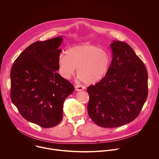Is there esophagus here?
<instances>
[{
  "instance_id": "esophagus-1",
  "label": "esophagus",
  "mask_w": 159,
  "mask_h": 159,
  "mask_svg": "<svg viewBox=\"0 0 159 159\" xmlns=\"http://www.w3.org/2000/svg\"><path fill=\"white\" fill-rule=\"evenodd\" d=\"M85 87L83 86V85H76L75 86V89L76 90H77V91H80V90H82L84 89H85Z\"/></svg>"
}]
</instances>
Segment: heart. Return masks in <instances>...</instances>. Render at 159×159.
Here are the masks:
<instances>
[{
  "instance_id": "heart-1",
  "label": "heart",
  "mask_w": 159,
  "mask_h": 159,
  "mask_svg": "<svg viewBox=\"0 0 159 159\" xmlns=\"http://www.w3.org/2000/svg\"><path fill=\"white\" fill-rule=\"evenodd\" d=\"M59 71L66 79L77 69L78 77L88 84H95L107 74L110 58L106 51L93 45H79L69 48L58 58Z\"/></svg>"
}]
</instances>
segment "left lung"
<instances>
[{
    "mask_svg": "<svg viewBox=\"0 0 159 159\" xmlns=\"http://www.w3.org/2000/svg\"><path fill=\"white\" fill-rule=\"evenodd\" d=\"M110 47L112 59L107 74L87 89L89 116L104 128L133 121L148 96V74L142 60L125 42L113 41Z\"/></svg>",
    "mask_w": 159,
    "mask_h": 159,
    "instance_id": "8db88e82",
    "label": "left lung"
}]
</instances>
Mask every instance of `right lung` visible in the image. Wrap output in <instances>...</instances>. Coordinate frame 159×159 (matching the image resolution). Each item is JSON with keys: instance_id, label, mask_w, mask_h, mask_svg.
<instances>
[{"instance_id": "add662e5", "label": "right lung", "mask_w": 159, "mask_h": 159, "mask_svg": "<svg viewBox=\"0 0 159 159\" xmlns=\"http://www.w3.org/2000/svg\"><path fill=\"white\" fill-rule=\"evenodd\" d=\"M61 36L36 41L14 61L11 70V98L27 121L43 128L57 125L63 118L65 99L74 85L56 71Z\"/></svg>"}]
</instances>
